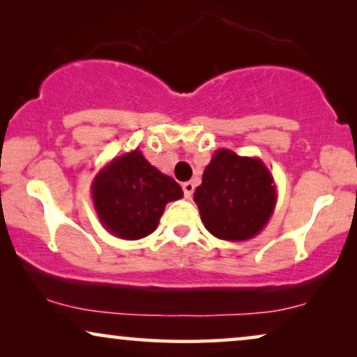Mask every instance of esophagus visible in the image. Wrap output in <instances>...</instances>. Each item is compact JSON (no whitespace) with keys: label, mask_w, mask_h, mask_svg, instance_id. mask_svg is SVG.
Segmentation results:
<instances>
[{"label":"esophagus","mask_w":357,"mask_h":357,"mask_svg":"<svg viewBox=\"0 0 357 357\" xmlns=\"http://www.w3.org/2000/svg\"><path fill=\"white\" fill-rule=\"evenodd\" d=\"M182 188H183V195H185V198H192L193 190H195V185H193L192 182H185V183L182 185Z\"/></svg>","instance_id":"esophagus-1"}]
</instances>
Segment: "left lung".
<instances>
[{
  "label": "left lung",
  "instance_id": "8db88e82",
  "mask_svg": "<svg viewBox=\"0 0 357 357\" xmlns=\"http://www.w3.org/2000/svg\"><path fill=\"white\" fill-rule=\"evenodd\" d=\"M193 200L205 228L223 241H248L269 223L277 203V187L259 157L218 149L205 167Z\"/></svg>",
  "mask_w": 357,
  "mask_h": 357
}]
</instances>
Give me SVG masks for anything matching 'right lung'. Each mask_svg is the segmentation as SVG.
Here are the masks:
<instances>
[{"instance_id": "right-lung-1", "label": "right lung", "mask_w": 357, "mask_h": 357, "mask_svg": "<svg viewBox=\"0 0 357 357\" xmlns=\"http://www.w3.org/2000/svg\"><path fill=\"white\" fill-rule=\"evenodd\" d=\"M182 197V187L151 165L139 149L114 157L91 182L100 223L108 233L126 241L154 233L165 205Z\"/></svg>"}]
</instances>
